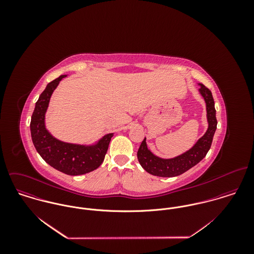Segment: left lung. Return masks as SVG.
Here are the masks:
<instances>
[{
	"label": "left lung",
	"mask_w": 254,
	"mask_h": 254,
	"mask_svg": "<svg viewBox=\"0 0 254 254\" xmlns=\"http://www.w3.org/2000/svg\"><path fill=\"white\" fill-rule=\"evenodd\" d=\"M198 92L206 105V118L208 123L206 132L190 149L171 158H162L152 153L147 147L145 138L139 147L137 156L141 166L147 173L158 177H175L181 175L201 161L208 152L217 128L216 110L209 89L200 83H198Z\"/></svg>",
	"instance_id": "obj_1"
}]
</instances>
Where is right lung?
Returning a JSON list of instances; mask_svg holds the SVG:
<instances>
[{
  "instance_id": "add662e5",
  "label": "right lung",
  "mask_w": 254,
  "mask_h": 254,
  "mask_svg": "<svg viewBox=\"0 0 254 254\" xmlns=\"http://www.w3.org/2000/svg\"><path fill=\"white\" fill-rule=\"evenodd\" d=\"M66 76L61 75L50 82L40 95L31 116L30 132L37 152L49 165L64 174L77 176L94 171L103 163L114 133L106 134L92 144L81 145L59 140L47 129L46 113L51 97Z\"/></svg>"
}]
</instances>
